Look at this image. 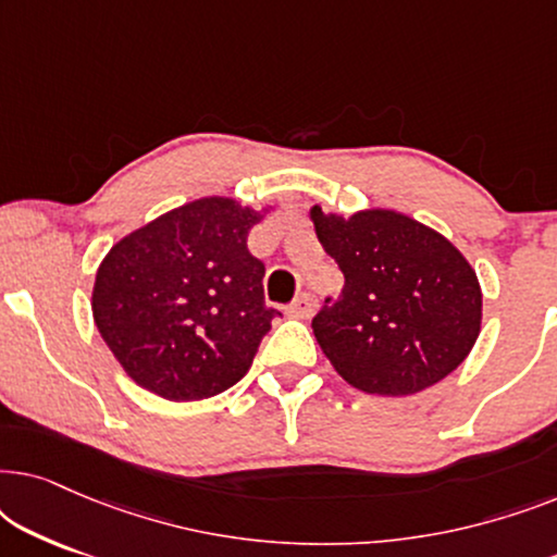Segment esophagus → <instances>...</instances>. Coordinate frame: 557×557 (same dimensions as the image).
Segmentation results:
<instances>
[{
    "instance_id": "34e87169",
    "label": "esophagus",
    "mask_w": 557,
    "mask_h": 557,
    "mask_svg": "<svg viewBox=\"0 0 557 557\" xmlns=\"http://www.w3.org/2000/svg\"><path fill=\"white\" fill-rule=\"evenodd\" d=\"M314 296L311 294H301L296 296V299L292 301V307H288V314L296 317V319H309L311 314H314Z\"/></svg>"
}]
</instances>
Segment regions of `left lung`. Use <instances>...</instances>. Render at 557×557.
Returning a JSON list of instances; mask_svg holds the SVG:
<instances>
[{
  "label": "left lung",
  "mask_w": 557,
  "mask_h": 557,
  "mask_svg": "<svg viewBox=\"0 0 557 557\" xmlns=\"http://www.w3.org/2000/svg\"><path fill=\"white\" fill-rule=\"evenodd\" d=\"M311 220L345 273L342 294L311 319L334 370L362 393L413 395L459 368L482 324V288L467 258L393 210L339 218L314 205Z\"/></svg>",
  "instance_id": "obj_1"
}]
</instances>
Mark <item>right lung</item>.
<instances>
[{
    "label": "right lung",
    "instance_id": "right-lung-1",
    "mask_svg": "<svg viewBox=\"0 0 557 557\" xmlns=\"http://www.w3.org/2000/svg\"><path fill=\"white\" fill-rule=\"evenodd\" d=\"M261 215L205 197L128 233L94 286L98 332L121 368L166 400H202L246 375L281 317L248 250Z\"/></svg>",
    "mask_w": 557,
    "mask_h": 557
}]
</instances>
